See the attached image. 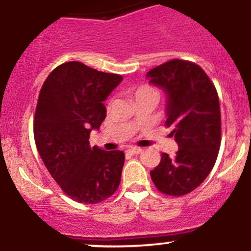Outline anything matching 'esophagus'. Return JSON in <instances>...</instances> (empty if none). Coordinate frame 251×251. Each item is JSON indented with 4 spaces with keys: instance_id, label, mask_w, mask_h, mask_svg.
Listing matches in <instances>:
<instances>
[{
    "instance_id": "34e87169",
    "label": "esophagus",
    "mask_w": 251,
    "mask_h": 251,
    "mask_svg": "<svg viewBox=\"0 0 251 251\" xmlns=\"http://www.w3.org/2000/svg\"><path fill=\"white\" fill-rule=\"evenodd\" d=\"M126 152L129 153V154H139V153H141L142 152V148H140V147H133V148H129L128 151H126Z\"/></svg>"
}]
</instances>
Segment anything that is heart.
Wrapping results in <instances>:
<instances>
[{
	"label": "heart",
	"instance_id": "heart-1",
	"mask_svg": "<svg viewBox=\"0 0 251 251\" xmlns=\"http://www.w3.org/2000/svg\"><path fill=\"white\" fill-rule=\"evenodd\" d=\"M148 93L157 94V90H155V88H153L152 86H150V85H141L134 90V96H135V98H137V97H140V96H144V94H148Z\"/></svg>",
	"mask_w": 251,
	"mask_h": 251
}]
</instances>
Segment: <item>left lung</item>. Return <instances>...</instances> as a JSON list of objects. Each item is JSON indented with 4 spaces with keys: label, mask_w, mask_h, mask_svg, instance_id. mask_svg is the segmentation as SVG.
Segmentation results:
<instances>
[{
    "label": "left lung",
    "mask_w": 251,
    "mask_h": 251,
    "mask_svg": "<svg viewBox=\"0 0 251 251\" xmlns=\"http://www.w3.org/2000/svg\"><path fill=\"white\" fill-rule=\"evenodd\" d=\"M153 85L168 96V120L178 151L168 153L151 171V178L160 193L183 196L199 187L212 171L222 142L219 97L214 83L194 62L168 61L147 73Z\"/></svg>",
    "instance_id": "8db88e82"
}]
</instances>
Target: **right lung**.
<instances>
[{
    "label": "right lung",
    "instance_id": "obj_1",
    "mask_svg": "<svg viewBox=\"0 0 251 251\" xmlns=\"http://www.w3.org/2000/svg\"><path fill=\"white\" fill-rule=\"evenodd\" d=\"M122 79L72 61L56 67L40 88L37 150L63 193L80 203H99L120 185L125 153L91 147L90 134L106 117L103 101Z\"/></svg>",
    "mask_w": 251,
    "mask_h": 251
}]
</instances>
